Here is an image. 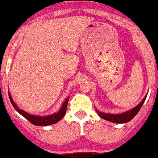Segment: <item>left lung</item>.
I'll use <instances>...</instances> for the list:
<instances>
[{
    "mask_svg": "<svg viewBox=\"0 0 158 158\" xmlns=\"http://www.w3.org/2000/svg\"><path fill=\"white\" fill-rule=\"evenodd\" d=\"M146 97H144V98L143 99L142 101L140 103L139 105L137 106L136 107H135L134 109L132 110H129V111L126 112V113H122V114H108V113H101V112L97 111L98 115L101 117L103 119L107 120V121L112 122V123H128V122L131 121L136 115L137 113H139V111L140 110V109L141 108L142 106L143 103H144V100H145Z\"/></svg>",
    "mask_w": 158,
    "mask_h": 158,
    "instance_id": "left-lung-1",
    "label": "left lung"
}]
</instances>
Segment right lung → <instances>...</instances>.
<instances>
[{
  "instance_id": "right-lung-1",
  "label": "right lung",
  "mask_w": 158,
  "mask_h": 158,
  "mask_svg": "<svg viewBox=\"0 0 158 158\" xmlns=\"http://www.w3.org/2000/svg\"><path fill=\"white\" fill-rule=\"evenodd\" d=\"M9 98L10 100V102L11 103H12L13 106L14 107V109L18 112L19 114H21L23 116L25 117V118H27V119H28L32 124L35 125V126H49V125L55 124V123H56L57 122L59 121L60 119H61L66 113L67 106L68 103V99H69L68 97L66 99V100L64 101V104H63L62 106H61V109L60 110V111L58 112V113H55V114L48 115V116H37V115H32L29 114V113H27V112L19 109L18 107L17 106V105H16V103L13 101L12 97H11L10 93H9Z\"/></svg>"
}]
</instances>
